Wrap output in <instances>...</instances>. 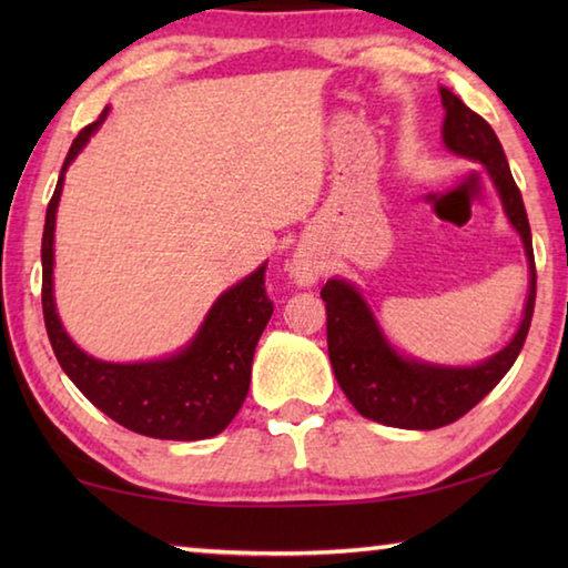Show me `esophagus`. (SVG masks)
<instances>
[{
	"label": "esophagus",
	"mask_w": 568,
	"mask_h": 568,
	"mask_svg": "<svg viewBox=\"0 0 568 568\" xmlns=\"http://www.w3.org/2000/svg\"><path fill=\"white\" fill-rule=\"evenodd\" d=\"M287 271H291V277L297 285H313V283H318V277H321V263H318V257L311 253V250L297 247L291 257Z\"/></svg>",
	"instance_id": "1"
}]
</instances>
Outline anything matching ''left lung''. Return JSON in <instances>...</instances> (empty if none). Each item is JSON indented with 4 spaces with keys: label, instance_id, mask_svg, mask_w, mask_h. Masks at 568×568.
I'll return each mask as SVG.
<instances>
[{
    "label": "left lung",
    "instance_id": "8db88e82",
    "mask_svg": "<svg viewBox=\"0 0 568 568\" xmlns=\"http://www.w3.org/2000/svg\"><path fill=\"white\" fill-rule=\"evenodd\" d=\"M446 120L444 142L460 158L476 160L491 175L501 195L508 223L521 235L528 257V297L524 321L504 351L491 358L470 365V368H450V365H430L403 358L386 341V335L373 318L368 303L351 283L333 277L323 285L321 297L328 311V355L335 381L361 416L378 420L383 426L434 430L476 406L491 393L508 368H511L524 341L531 328L536 303V263L531 245L521 190L516 187L511 170L504 155L501 142L480 114L468 110L454 92L440 88Z\"/></svg>",
    "mask_w": 568,
    "mask_h": 568
}]
</instances>
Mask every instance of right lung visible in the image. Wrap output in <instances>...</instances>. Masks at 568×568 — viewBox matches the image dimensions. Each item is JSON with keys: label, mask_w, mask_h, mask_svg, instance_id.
Returning a JSON list of instances; mask_svg holds the SVG:
<instances>
[{"label": "right lung", "mask_w": 568, "mask_h": 568, "mask_svg": "<svg viewBox=\"0 0 568 568\" xmlns=\"http://www.w3.org/2000/svg\"><path fill=\"white\" fill-rule=\"evenodd\" d=\"M108 118V108L77 134L47 205L42 233V313L62 371L92 406L134 434L162 440L213 438L243 406L250 388L255 345L273 315L265 293V265L230 287L210 307L187 348L148 363H104L77 348L64 333L52 295L54 217L64 172Z\"/></svg>", "instance_id": "add662e5"}]
</instances>
